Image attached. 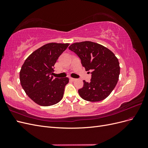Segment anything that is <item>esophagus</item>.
<instances>
[{
    "label": "esophagus",
    "mask_w": 148,
    "mask_h": 148,
    "mask_svg": "<svg viewBox=\"0 0 148 148\" xmlns=\"http://www.w3.org/2000/svg\"><path fill=\"white\" fill-rule=\"evenodd\" d=\"M70 79L71 80V81H72V82H74V81H75V80H76V79L73 78H70Z\"/></svg>",
    "instance_id": "1"
}]
</instances>
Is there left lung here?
Returning <instances> with one entry per match:
<instances>
[{"instance_id": "8db88e82", "label": "left lung", "mask_w": 148, "mask_h": 148, "mask_svg": "<svg viewBox=\"0 0 148 148\" xmlns=\"http://www.w3.org/2000/svg\"><path fill=\"white\" fill-rule=\"evenodd\" d=\"M69 49L77 53L86 71L92 70L90 82L83 80L78 90L82 99L89 102L105 99L115 88L120 74L119 60L109 49L91 41L71 44Z\"/></svg>"}]
</instances>
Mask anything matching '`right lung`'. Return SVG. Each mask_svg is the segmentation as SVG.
Segmentation results:
<instances>
[{
    "label": "right lung",
    "mask_w": 148,
    "mask_h": 148,
    "mask_svg": "<svg viewBox=\"0 0 148 148\" xmlns=\"http://www.w3.org/2000/svg\"><path fill=\"white\" fill-rule=\"evenodd\" d=\"M69 44H46L31 53L22 65L20 71L21 86L30 99L38 105H54L63 97L69 79H53L51 75L58 58Z\"/></svg>",
    "instance_id": "1"
}]
</instances>
